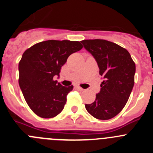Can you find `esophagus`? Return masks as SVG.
<instances>
[{"instance_id": "obj_1", "label": "esophagus", "mask_w": 153, "mask_h": 153, "mask_svg": "<svg viewBox=\"0 0 153 153\" xmlns=\"http://www.w3.org/2000/svg\"><path fill=\"white\" fill-rule=\"evenodd\" d=\"M76 90H79V91H83V90H84V89H83L82 87H80V86H76Z\"/></svg>"}]
</instances>
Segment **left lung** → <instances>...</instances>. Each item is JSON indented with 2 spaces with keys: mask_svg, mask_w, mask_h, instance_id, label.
<instances>
[{
  "mask_svg": "<svg viewBox=\"0 0 153 153\" xmlns=\"http://www.w3.org/2000/svg\"><path fill=\"white\" fill-rule=\"evenodd\" d=\"M81 43L96 60L103 79L95 101L85 107L98 120L113 118L129 100L134 86L136 65L129 53L113 42L96 39Z\"/></svg>",
  "mask_w": 153,
  "mask_h": 153,
  "instance_id": "8db88e82",
  "label": "left lung"
}]
</instances>
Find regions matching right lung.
Listing matches in <instances>:
<instances>
[{"label": "right lung", "instance_id": "right-lung-1", "mask_svg": "<svg viewBox=\"0 0 153 153\" xmlns=\"http://www.w3.org/2000/svg\"><path fill=\"white\" fill-rule=\"evenodd\" d=\"M79 41L46 40L30 47L19 63V86L33 113L42 118H53L64 108L67 87L53 79L70 54L82 49Z\"/></svg>", "mask_w": 153, "mask_h": 153}]
</instances>
